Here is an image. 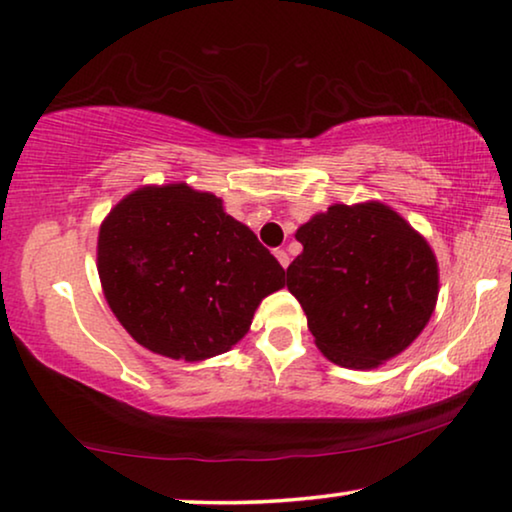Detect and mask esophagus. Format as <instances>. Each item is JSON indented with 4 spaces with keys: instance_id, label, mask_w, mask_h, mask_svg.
<instances>
[{
    "instance_id": "34e87169",
    "label": "esophagus",
    "mask_w": 512,
    "mask_h": 512,
    "mask_svg": "<svg viewBox=\"0 0 512 512\" xmlns=\"http://www.w3.org/2000/svg\"><path fill=\"white\" fill-rule=\"evenodd\" d=\"M273 255H276V259L282 264V269H287V266H289V255L285 253V250H282V248L273 250Z\"/></svg>"
}]
</instances>
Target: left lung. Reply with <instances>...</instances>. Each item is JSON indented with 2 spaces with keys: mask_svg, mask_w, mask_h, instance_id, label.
<instances>
[{
  "mask_svg": "<svg viewBox=\"0 0 512 512\" xmlns=\"http://www.w3.org/2000/svg\"><path fill=\"white\" fill-rule=\"evenodd\" d=\"M303 253L287 289L329 361L377 368L430 322L439 292L437 259L407 220L379 202L335 204L296 232Z\"/></svg>",
  "mask_w": 512,
  "mask_h": 512,
  "instance_id": "obj_1",
  "label": "left lung"
}]
</instances>
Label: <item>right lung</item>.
I'll return each mask as SVG.
<instances>
[{
	"label": "right lung",
	"mask_w": 512,
	"mask_h": 512,
	"mask_svg": "<svg viewBox=\"0 0 512 512\" xmlns=\"http://www.w3.org/2000/svg\"><path fill=\"white\" fill-rule=\"evenodd\" d=\"M98 276L121 326L183 361L232 349L285 269L223 202L186 183L140 188L98 234Z\"/></svg>",
	"instance_id": "add662e5"
}]
</instances>
